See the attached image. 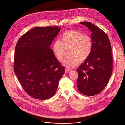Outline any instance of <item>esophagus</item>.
I'll use <instances>...</instances> for the list:
<instances>
[{"label": "esophagus", "mask_w": 125, "mask_h": 125, "mask_svg": "<svg viewBox=\"0 0 125 125\" xmlns=\"http://www.w3.org/2000/svg\"><path fill=\"white\" fill-rule=\"evenodd\" d=\"M70 72H71V70H70V69H68V68H66V69H65V73H69Z\"/></svg>", "instance_id": "34e87169"}]
</instances>
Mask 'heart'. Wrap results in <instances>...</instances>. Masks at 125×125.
<instances>
[{"mask_svg":"<svg viewBox=\"0 0 125 125\" xmlns=\"http://www.w3.org/2000/svg\"><path fill=\"white\" fill-rule=\"evenodd\" d=\"M53 51L57 59L62 62L67 55L70 56L64 62V65L69 68L83 62L90 56L93 48L92 38L83 33L73 30L64 32L59 40L53 44Z\"/></svg>","mask_w":125,"mask_h":125,"instance_id":"obj_1","label":"heart"}]
</instances>
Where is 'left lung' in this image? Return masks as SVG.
Returning a JSON list of instances; mask_svg holds the SVG:
<instances>
[{"mask_svg":"<svg viewBox=\"0 0 125 125\" xmlns=\"http://www.w3.org/2000/svg\"><path fill=\"white\" fill-rule=\"evenodd\" d=\"M80 23L91 31L93 48L90 56L77 69V85L82 94L93 96L105 88L112 75V47L108 36L99 27L88 22Z\"/></svg>","mask_w":125,"mask_h":125,"instance_id":"1","label":"left lung"}]
</instances>
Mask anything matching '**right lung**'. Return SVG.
<instances>
[{"instance_id":"obj_1","label":"right lung","mask_w":125,"mask_h":125,"mask_svg":"<svg viewBox=\"0 0 125 125\" xmlns=\"http://www.w3.org/2000/svg\"><path fill=\"white\" fill-rule=\"evenodd\" d=\"M61 28L36 27L18 41L14 71L25 92L33 98L46 100L53 96L65 69L50 48Z\"/></svg>"}]
</instances>
